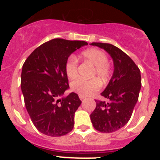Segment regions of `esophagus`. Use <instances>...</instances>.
<instances>
[{
	"label": "esophagus",
	"instance_id": "34e87169",
	"mask_svg": "<svg viewBox=\"0 0 160 160\" xmlns=\"http://www.w3.org/2000/svg\"><path fill=\"white\" fill-rule=\"evenodd\" d=\"M79 98H80L81 100H83L85 98V97H84V96H82V95H79Z\"/></svg>",
	"mask_w": 160,
	"mask_h": 160
}]
</instances>
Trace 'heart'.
Segmentation results:
<instances>
[{"label": "heart", "mask_w": 160, "mask_h": 160, "mask_svg": "<svg viewBox=\"0 0 160 160\" xmlns=\"http://www.w3.org/2000/svg\"><path fill=\"white\" fill-rule=\"evenodd\" d=\"M82 58L94 66L93 76H97L102 82H107L111 78V68L109 65L108 57L105 53L98 49L92 48L82 53ZM65 72L68 78H74L78 73V59L71 55L68 58L65 64ZM101 84L96 78L83 80L77 78L70 83L72 91L85 97L90 96L100 90Z\"/></svg>", "instance_id": "obj_1"}]
</instances>
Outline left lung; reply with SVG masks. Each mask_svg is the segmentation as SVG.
I'll return each instance as SVG.
<instances>
[{
  "label": "left lung",
  "mask_w": 160,
  "mask_h": 160,
  "mask_svg": "<svg viewBox=\"0 0 160 160\" xmlns=\"http://www.w3.org/2000/svg\"><path fill=\"white\" fill-rule=\"evenodd\" d=\"M104 49L114 61V70L107 88L101 94L108 102L95 100L96 107L90 114L94 128L102 133L118 131L128 123L141 89L140 70L122 50L111 44L93 42Z\"/></svg>",
  "instance_id": "obj_1"
}]
</instances>
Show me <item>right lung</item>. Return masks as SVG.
<instances>
[{"mask_svg":"<svg viewBox=\"0 0 160 160\" xmlns=\"http://www.w3.org/2000/svg\"><path fill=\"white\" fill-rule=\"evenodd\" d=\"M88 43L55 38L31 53L22 66L21 87L32 123L46 135L58 137L73 130L74 113L81 105L75 93L58 99L69 88L65 64L76 49Z\"/></svg>","mask_w":160,"mask_h":160,"instance_id":"add662e5","label":"right lung"}]
</instances>
